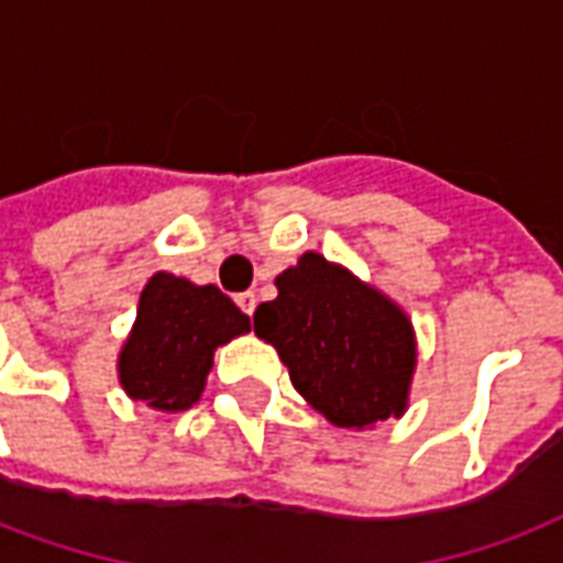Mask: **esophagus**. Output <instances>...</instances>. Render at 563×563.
<instances>
[{"label": "esophagus", "mask_w": 563, "mask_h": 563, "mask_svg": "<svg viewBox=\"0 0 563 563\" xmlns=\"http://www.w3.org/2000/svg\"><path fill=\"white\" fill-rule=\"evenodd\" d=\"M235 303H239V307H241V313L253 316V310H256V295H253V292L235 295Z\"/></svg>", "instance_id": "obj_1"}]
</instances>
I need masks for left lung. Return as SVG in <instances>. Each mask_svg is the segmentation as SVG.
<instances>
[{"label": "left lung", "instance_id": "8db88e82", "mask_svg": "<svg viewBox=\"0 0 563 563\" xmlns=\"http://www.w3.org/2000/svg\"><path fill=\"white\" fill-rule=\"evenodd\" d=\"M253 331L277 349L295 390L345 430L399 418L415 373L406 313L349 271L303 253L256 307Z\"/></svg>", "mask_w": 563, "mask_h": 563}]
</instances>
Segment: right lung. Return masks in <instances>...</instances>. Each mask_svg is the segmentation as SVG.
Returning a JSON list of instances; mask_svg holds the SVG:
<instances>
[{
  "instance_id": "add662e5",
  "label": "right lung",
  "mask_w": 563,
  "mask_h": 563,
  "mask_svg": "<svg viewBox=\"0 0 563 563\" xmlns=\"http://www.w3.org/2000/svg\"><path fill=\"white\" fill-rule=\"evenodd\" d=\"M247 331L250 319L218 286H194L161 271L145 283L119 378L152 409L185 411L206 387L214 349Z\"/></svg>"
}]
</instances>
